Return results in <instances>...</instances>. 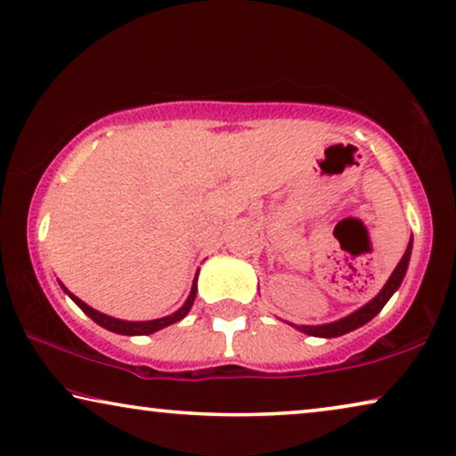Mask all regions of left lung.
Returning <instances> with one entry per match:
<instances>
[{
  "label": "left lung",
  "instance_id": "1",
  "mask_svg": "<svg viewBox=\"0 0 456 456\" xmlns=\"http://www.w3.org/2000/svg\"><path fill=\"white\" fill-rule=\"evenodd\" d=\"M411 248H413V237H411V241H409V246L405 249V254H403L401 262H399V265H396L393 274H390V279L387 281V285L382 287V291L378 293L374 299L368 301V304L359 307V310H355L354 314H349V316L337 320V322L318 324V326H297V330L305 332V335H310V337L332 338V337L347 335V332L359 329V326H363L365 322H370V320L374 318L376 314L380 312L384 305H387V301L393 297V293L401 287L403 279H405L407 266H409V258H411Z\"/></svg>",
  "mask_w": 456,
  "mask_h": 456
}]
</instances>
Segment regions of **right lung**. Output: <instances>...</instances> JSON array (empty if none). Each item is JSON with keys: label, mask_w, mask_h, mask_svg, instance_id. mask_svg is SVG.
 Wrapping results in <instances>:
<instances>
[{"label": "right lung", "mask_w": 456, "mask_h": 456, "mask_svg": "<svg viewBox=\"0 0 456 456\" xmlns=\"http://www.w3.org/2000/svg\"><path fill=\"white\" fill-rule=\"evenodd\" d=\"M196 279H198V274H196ZM196 279H194V283H191V291H190V295H188V299H185V304H183L182 307H179L177 312H173L171 316H165V318L146 320V322H127V320L111 318V316H107V314H101V312H97V310H93L91 305H86L85 301L76 297L74 293H69L63 285H61V289L66 291V293L69 295V297L74 299V304L78 305L80 310L86 314V316H91V318L94 320V322H97L99 326H102V329H107V330H111V332H118V335L132 337V335H152V332L161 330V329H165V326L179 322V320H182V318L185 316V314L190 312V307H191V304H194V299H196V291H198Z\"/></svg>", "instance_id": "obj_1"}]
</instances>
